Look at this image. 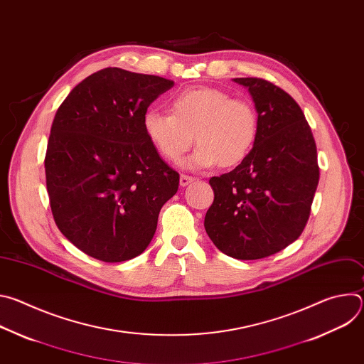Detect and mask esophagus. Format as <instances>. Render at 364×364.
Segmentation results:
<instances>
[{
    "instance_id": "1",
    "label": "esophagus",
    "mask_w": 364,
    "mask_h": 364,
    "mask_svg": "<svg viewBox=\"0 0 364 364\" xmlns=\"http://www.w3.org/2000/svg\"><path fill=\"white\" fill-rule=\"evenodd\" d=\"M196 178L194 177H191V176H187V174H181L180 176V186H183V187H186V186H188L190 183H193Z\"/></svg>"
}]
</instances>
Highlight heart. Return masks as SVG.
Instances as JSON below:
<instances>
[{"mask_svg": "<svg viewBox=\"0 0 364 364\" xmlns=\"http://www.w3.org/2000/svg\"><path fill=\"white\" fill-rule=\"evenodd\" d=\"M171 114L149 109L142 127L152 146L167 161L177 163L198 145L187 166L229 168L240 164L257 136V114L252 103L216 87H191L170 102Z\"/></svg>", "mask_w": 364, "mask_h": 364, "instance_id": "heart-1", "label": "heart"}]
</instances>
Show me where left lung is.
Listing matches in <instances>:
<instances>
[{
	"label": "left lung",
	"mask_w": 364,
	"mask_h": 364,
	"mask_svg": "<svg viewBox=\"0 0 364 364\" xmlns=\"http://www.w3.org/2000/svg\"><path fill=\"white\" fill-rule=\"evenodd\" d=\"M257 111V136L230 173L212 177L204 228L219 250L242 261L271 256L302 233L320 180L317 146L291 95L261 77H236Z\"/></svg>",
	"instance_id": "8db88e82"
}]
</instances>
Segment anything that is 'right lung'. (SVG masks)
<instances>
[{
	"mask_svg": "<svg viewBox=\"0 0 364 364\" xmlns=\"http://www.w3.org/2000/svg\"><path fill=\"white\" fill-rule=\"evenodd\" d=\"M174 86L119 68L82 80L59 107L44 157L46 186L59 230L102 262L142 253L180 176L152 146L142 118Z\"/></svg>",
	"mask_w": 364,
	"mask_h": 364,
	"instance_id": "obj_1",
	"label": "right lung"
}]
</instances>
